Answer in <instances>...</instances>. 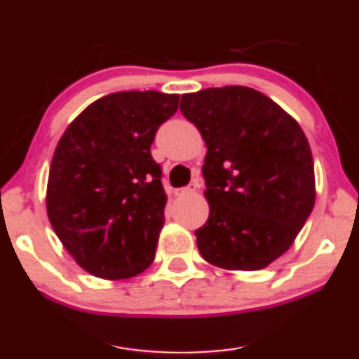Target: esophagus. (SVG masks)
<instances>
[{"label": "esophagus", "mask_w": 359, "mask_h": 359, "mask_svg": "<svg viewBox=\"0 0 359 359\" xmlns=\"http://www.w3.org/2000/svg\"><path fill=\"white\" fill-rule=\"evenodd\" d=\"M195 190H196V185H195V184H190L189 187H184V189H177V190H175V195H177V196L190 195V194H194Z\"/></svg>", "instance_id": "34e87169"}]
</instances>
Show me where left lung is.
Segmentation results:
<instances>
[{
  "label": "left lung",
  "instance_id": "obj_1",
  "mask_svg": "<svg viewBox=\"0 0 359 359\" xmlns=\"http://www.w3.org/2000/svg\"><path fill=\"white\" fill-rule=\"evenodd\" d=\"M180 112L203 136L208 221L201 257L226 270H262L290 249L316 201L314 161L291 115L245 86L184 94Z\"/></svg>",
  "mask_w": 359,
  "mask_h": 359
}]
</instances>
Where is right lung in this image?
<instances>
[{
    "instance_id": "1",
    "label": "right lung",
    "mask_w": 359,
    "mask_h": 359,
    "mask_svg": "<svg viewBox=\"0 0 359 359\" xmlns=\"http://www.w3.org/2000/svg\"><path fill=\"white\" fill-rule=\"evenodd\" d=\"M177 109L179 94L114 93L86 107L60 138L48 219L90 275L123 280L153 264L168 196L151 144Z\"/></svg>"
}]
</instances>
